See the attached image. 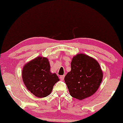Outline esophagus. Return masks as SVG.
I'll list each match as a JSON object with an SVG mask.
<instances>
[{
	"instance_id": "esophagus-1",
	"label": "esophagus",
	"mask_w": 123,
	"mask_h": 123,
	"mask_svg": "<svg viewBox=\"0 0 123 123\" xmlns=\"http://www.w3.org/2000/svg\"><path fill=\"white\" fill-rule=\"evenodd\" d=\"M64 77H65V75H62V76H61L60 77V80H63V79H64Z\"/></svg>"
}]
</instances>
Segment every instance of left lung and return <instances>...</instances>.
I'll return each instance as SVG.
<instances>
[{
    "label": "left lung",
    "mask_w": 123,
    "mask_h": 123,
    "mask_svg": "<svg viewBox=\"0 0 123 123\" xmlns=\"http://www.w3.org/2000/svg\"><path fill=\"white\" fill-rule=\"evenodd\" d=\"M103 72L97 60L84 54L73 57L71 70L65 77L70 95L79 100L91 97L99 87Z\"/></svg>",
    "instance_id": "8db88e82"
}]
</instances>
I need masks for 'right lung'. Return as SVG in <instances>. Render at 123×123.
<instances>
[{"mask_svg":"<svg viewBox=\"0 0 123 123\" xmlns=\"http://www.w3.org/2000/svg\"><path fill=\"white\" fill-rule=\"evenodd\" d=\"M22 78L28 90L38 98L50 95L54 84L60 81L56 73L50 72L47 58L40 56L25 63Z\"/></svg>","mask_w":123,"mask_h":123,"instance_id":"add662e5","label":"right lung"}]
</instances>
